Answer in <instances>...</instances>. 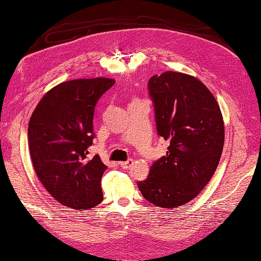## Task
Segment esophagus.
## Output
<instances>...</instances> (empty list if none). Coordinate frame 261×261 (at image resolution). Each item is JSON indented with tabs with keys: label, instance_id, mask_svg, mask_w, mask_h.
Returning <instances> with one entry per match:
<instances>
[{
	"label": "esophagus",
	"instance_id": "obj_1",
	"mask_svg": "<svg viewBox=\"0 0 261 261\" xmlns=\"http://www.w3.org/2000/svg\"><path fill=\"white\" fill-rule=\"evenodd\" d=\"M133 164H134V161H133L132 159H129V160H127L125 162H119V166L123 169H129Z\"/></svg>",
	"mask_w": 261,
	"mask_h": 261
}]
</instances>
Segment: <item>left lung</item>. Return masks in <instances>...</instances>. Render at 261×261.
Listing matches in <instances>:
<instances>
[{
    "label": "left lung",
    "mask_w": 261,
    "mask_h": 261,
    "mask_svg": "<svg viewBox=\"0 0 261 261\" xmlns=\"http://www.w3.org/2000/svg\"><path fill=\"white\" fill-rule=\"evenodd\" d=\"M148 92L158 134L170 144L137 186L150 203L175 208L194 199L214 174L224 145V121L214 95L188 74L154 75Z\"/></svg>",
    "instance_id": "1"
}]
</instances>
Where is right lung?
<instances>
[{
    "label": "right lung",
    "instance_id": "right-lung-1",
    "mask_svg": "<svg viewBox=\"0 0 261 261\" xmlns=\"http://www.w3.org/2000/svg\"><path fill=\"white\" fill-rule=\"evenodd\" d=\"M114 79H76L50 89L29 121L28 142L37 177L58 203L86 211L103 199L101 177L107 167L88 156L94 138V109Z\"/></svg>",
    "mask_w": 261,
    "mask_h": 261
}]
</instances>
